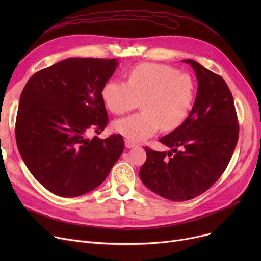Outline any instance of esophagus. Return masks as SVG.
I'll list each match as a JSON object with an SVG mask.
<instances>
[{
	"mask_svg": "<svg viewBox=\"0 0 261 261\" xmlns=\"http://www.w3.org/2000/svg\"><path fill=\"white\" fill-rule=\"evenodd\" d=\"M125 145H126V147H127V148H134V147L138 146L136 144H134V143H132V142H130V141H128V140H126Z\"/></svg>",
	"mask_w": 261,
	"mask_h": 261,
	"instance_id": "esophagus-1",
	"label": "esophagus"
}]
</instances>
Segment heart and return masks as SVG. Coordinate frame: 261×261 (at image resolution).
Wrapping results in <instances>:
<instances>
[{"mask_svg": "<svg viewBox=\"0 0 261 261\" xmlns=\"http://www.w3.org/2000/svg\"><path fill=\"white\" fill-rule=\"evenodd\" d=\"M107 108L116 115L125 114L142 100L140 113L118 119L114 130L131 142H143L161 128L170 131L182 125L195 99V85L187 74L160 63L132 67L128 82L112 79L101 91Z\"/></svg>", "mask_w": 261, "mask_h": 261, "instance_id": "b5f03b06", "label": "heart"}]
</instances>
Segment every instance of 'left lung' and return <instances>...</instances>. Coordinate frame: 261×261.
I'll use <instances>...</instances> for the list:
<instances>
[{"mask_svg": "<svg viewBox=\"0 0 261 261\" xmlns=\"http://www.w3.org/2000/svg\"><path fill=\"white\" fill-rule=\"evenodd\" d=\"M182 61L197 76L194 107L180 127L160 139L170 151L146 147L147 160L140 169L142 182L171 201L194 199L211 188L227 167L239 136L234 99L224 79L195 60Z\"/></svg>", "mask_w": 261, "mask_h": 261, "instance_id": "8db88e82", "label": "left lung"}]
</instances>
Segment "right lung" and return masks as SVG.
Listing matches in <instances>:
<instances>
[{"mask_svg":"<svg viewBox=\"0 0 261 261\" xmlns=\"http://www.w3.org/2000/svg\"><path fill=\"white\" fill-rule=\"evenodd\" d=\"M117 65L116 59L68 58L34 74L21 93L19 152L55 195L78 197L98 187L123 151L120 134L87 138L108 123L101 91Z\"/></svg>","mask_w":261,"mask_h":261,"instance_id":"1","label":"right lung"}]
</instances>
